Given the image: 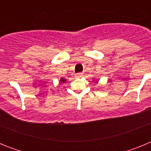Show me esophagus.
I'll return each mask as SVG.
<instances>
[{"mask_svg": "<svg viewBox=\"0 0 151 151\" xmlns=\"http://www.w3.org/2000/svg\"><path fill=\"white\" fill-rule=\"evenodd\" d=\"M82 76H83V73H77V74L76 75V78H79V77H82Z\"/></svg>", "mask_w": 151, "mask_h": 151, "instance_id": "1", "label": "esophagus"}]
</instances>
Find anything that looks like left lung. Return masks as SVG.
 Segmentation results:
<instances>
[{"mask_svg": "<svg viewBox=\"0 0 151 151\" xmlns=\"http://www.w3.org/2000/svg\"><path fill=\"white\" fill-rule=\"evenodd\" d=\"M98 82V80H97V81H96V82Z\"/></svg>", "mask_w": 151, "mask_h": 151, "instance_id": "8db88e82", "label": "left lung"}]
</instances>
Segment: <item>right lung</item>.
Wrapping results in <instances>:
<instances>
[{"mask_svg": "<svg viewBox=\"0 0 151 151\" xmlns=\"http://www.w3.org/2000/svg\"><path fill=\"white\" fill-rule=\"evenodd\" d=\"M60 83H65V82H66V79L64 78H61L60 80Z\"/></svg>", "mask_w": 151, "mask_h": 151, "instance_id": "obj_1", "label": "right lung"}]
</instances>
